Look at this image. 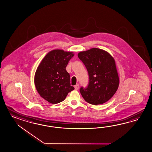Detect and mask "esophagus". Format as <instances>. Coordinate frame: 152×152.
<instances>
[{
	"label": "esophagus",
	"instance_id": "1",
	"mask_svg": "<svg viewBox=\"0 0 152 152\" xmlns=\"http://www.w3.org/2000/svg\"><path fill=\"white\" fill-rule=\"evenodd\" d=\"M75 89H76V90H78V88H79V85H76L75 86Z\"/></svg>",
	"mask_w": 152,
	"mask_h": 152
}]
</instances>
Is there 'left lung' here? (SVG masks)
Instances as JSON below:
<instances>
[{
  "label": "left lung",
  "mask_w": 152,
  "mask_h": 152,
  "mask_svg": "<svg viewBox=\"0 0 152 152\" xmlns=\"http://www.w3.org/2000/svg\"><path fill=\"white\" fill-rule=\"evenodd\" d=\"M78 57L85 64L89 77L87 87L80 88L82 96L93 105L107 102L114 95L120 82L114 58L96 48L80 52Z\"/></svg>",
  "instance_id": "1"
}]
</instances>
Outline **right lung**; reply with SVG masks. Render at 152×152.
I'll list each match as a JSON object with an SVG mask.
<instances>
[{"label":"right lung","instance_id":"add662e5","mask_svg":"<svg viewBox=\"0 0 152 152\" xmlns=\"http://www.w3.org/2000/svg\"><path fill=\"white\" fill-rule=\"evenodd\" d=\"M72 52L54 49L41 61L34 75V85L39 94L52 104L63 102L74 89L71 86L70 75L66 67L74 56Z\"/></svg>","mask_w":152,"mask_h":152}]
</instances>
